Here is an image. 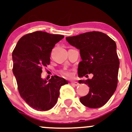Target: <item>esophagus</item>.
I'll use <instances>...</instances> for the list:
<instances>
[{
	"label": "esophagus",
	"instance_id": "esophagus-1",
	"mask_svg": "<svg viewBox=\"0 0 132 132\" xmlns=\"http://www.w3.org/2000/svg\"><path fill=\"white\" fill-rule=\"evenodd\" d=\"M71 84L72 85L76 86H76H78L79 85V83H78V82H76V81H72L71 82Z\"/></svg>",
	"mask_w": 132,
	"mask_h": 132
}]
</instances>
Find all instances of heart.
<instances>
[{
	"label": "heart",
	"instance_id": "heart-1",
	"mask_svg": "<svg viewBox=\"0 0 132 132\" xmlns=\"http://www.w3.org/2000/svg\"><path fill=\"white\" fill-rule=\"evenodd\" d=\"M60 73L62 76L67 77V78H70V77H72V74L71 72L69 71V70H61Z\"/></svg>",
	"mask_w": 132,
	"mask_h": 132
}]
</instances>
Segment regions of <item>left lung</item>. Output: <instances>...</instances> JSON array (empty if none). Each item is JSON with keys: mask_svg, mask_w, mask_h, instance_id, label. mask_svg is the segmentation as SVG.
Wrapping results in <instances>:
<instances>
[{"mask_svg": "<svg viewBox=\"0 0 132 132\" xmlns=\"http://www.w3.org/2000/svg\"><path fill=\"white\" fill-rule=\"evenodd\" d=\"M66 40L79 50L82 59L78 69L79 78L93 74L92 79L79 81L89 87L88 94L79 99L81 103L92 109L101 107L110 100L117 86L119 60L116 42L99 31L66 37Z\"/></svg>", "mask_w": 132, "mask_h": 132, "instance_id": "obj_1", "label": "left lung"}]
</instances>
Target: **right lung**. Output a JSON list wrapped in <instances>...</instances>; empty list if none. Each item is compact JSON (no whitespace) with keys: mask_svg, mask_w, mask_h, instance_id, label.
Returning <instances> with one entry per match:
<instances>
[{"mask_svg":"<svg viewBox=\"0 0 132 132\" xmlns=\"http://www.w3.org/2000/svg\"><path fill=\"white\" fill-rule=\"evenodd\" d=\"M63 38V35L35 31L22 36L13 51V72L19 94L38 111L52 109L58 101L61 87L68 83L58 76H53L49 81L41 78L42 68L50 63L52 49Z\"/></svg>","mask_w":132,"mask_h":132,"instance_id":"right-lung-1","label":"right lung"}]
</instances>
